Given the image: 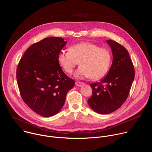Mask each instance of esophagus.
<instances>
[{"instance_id":"obj_1","label":"esophagus","mask_w":152,"mask_h":152,"mask_svg":"<svg viewBox=\"0 0 152 152\" xmlns=\"http://www.w3.org/2000/svg\"><path fill=\"white\" fill-rule=\"evenodd\" d=\"M75 85L77 87H81L82 86L84 85V83H82V82H80V81H76L75 82Z\"/></svg>"}]
</instances>
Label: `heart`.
<instances>
[{
	"label": "heart",
	"mask_w": 152,
	"mask_h": 152,
	"mask_svg": "<svg viewBox=\"0 0 152 152\" xmlns=\"http://www.w3.org/2000/svg\"><path fill=\"white\" fill-rule=\"evenodd\" d=\"M111 61V53L107 49L90 42L74 45L69 50H63L58 55L59 64L68 74L72 73L80 62L81 66L74 73L77 78L97 80L103 77L110 68Z\"/></svg>",
	"instance_id": "1"
}]
</instances>
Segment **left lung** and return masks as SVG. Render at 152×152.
Instances as JSON below:
<instances>
[{"instance_id": "obj_1", "label": "left lung", "mask_w": 152, "mask_h": 152, "mask_svg": "<svg viewBox=\"0 0 152 152\" xmlns=\"http://www.w3.org/2000/svg\"><path fill=\"white\" fill-rule=\"evenodd\" d=\"M110 46L113 55L111 67L106 76L100 82L90 84L92 96L88 100L91 108L99 114H107L119 108L127 99L135 72L127 50L111 40Z\"/></svg>"}]
</instances>
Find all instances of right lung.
<instances>
[{
  "instance_id": "add662e5",
  "label": "right lung",
  "mask_w": 152,
  "mask_h": 152,
  "mask_svg": "<svg viewBox=\"0 0 152 152\" xmlns=\"http://www.w3.org/2000/svg\"><path fill=\"white\" fill-rule=\"evenodd\" d=\"M66 43L62 37L45 38L26 51L17 66V80L23 100L45 117L60 111L75 84L58 62V55Z\"/></svg>"
}]
</instances>
